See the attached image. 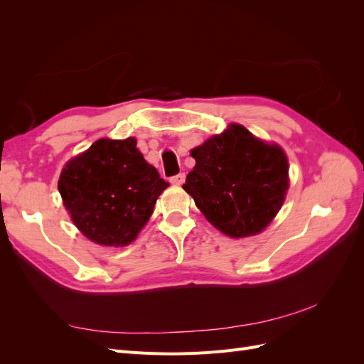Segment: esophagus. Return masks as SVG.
<instances>
[{
	"mask_svg": "<svg viewBox=\"0 0 364 364\" xmlns=\"http://www.w3.org/2000/svg\"><path fill=\"white\" fill-rule=\"evenodd\" d=\"M170 182L174 183V185H182V183L185 182V174H183V173H179V174L173 176V178L170 179Z\"/></svg>",
	"mask_w": 364,
	"mask_h": 364,
	"instance_id": "1",
	"label": "esophagus"
}]
</instances>
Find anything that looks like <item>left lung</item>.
<instances>
[{
	"instance_id": "left-lung-1",
	"label": "left lung",
	"mask_w": 364,
	"mask_h": 364,
	"mask_svg": "<svg viewBox=\"0 0 364 364\" xmlns=\"http://www.w3.org/2000/svg\"><path fill=\"white\" fill-rule=\"evenodd\" d=\"M194 168L182 188L220 232L245 238L266 229L289 190V161L277 144L230 124L191 150Z\"/></svg>"
}]
</instances>
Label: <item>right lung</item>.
I'll use <instances>...</instances> for the list:
<instances>
[{
	"instance_id": "obj_1",
	"label": "right lung",
	"mask_w": 364,
	"mask_h": 364,
	"mask_svg": "<svg viewBox=\"0 0 364 364\" xmlns=\"http://www.w3.org/2000/svg\"><path fill=\"white\" fill-rule=\"evenodd\" d=\"M168 182L136 139H98L65 165L58 188L74 225L102 246H127L146 226Z\"/></svg>"
}]
</instances>
